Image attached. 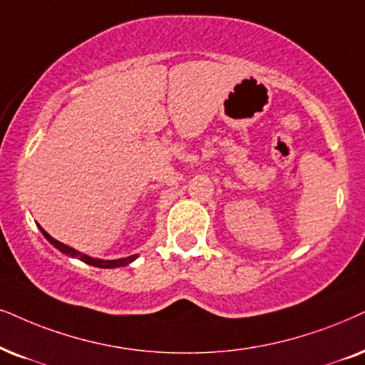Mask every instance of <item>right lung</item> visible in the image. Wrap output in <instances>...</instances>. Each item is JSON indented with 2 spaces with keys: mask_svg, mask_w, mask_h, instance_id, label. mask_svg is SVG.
Segmentation results:
<instances>
[{
  "mask_svg": "<svg viewBox=\"0 0 365 365\" xmlns=\"http://www.w3.org/2000/svg\"><path fill=\"white\" fill-rule=\"evenodd\" d=\"M40 230H41V233H43L45 238L48 240L50 243L55 246V248H58L61 253L68 255V257H75V258L82 259V262L92 264V267H98V268H119V267H127V264H129L130 262H134V259L137 258V255H132V257L120 258V259H96V258H90V257H87V255H83V253L77 252V250H73L72 246H67V245L61 243V241L51 238V236H50L48 233H46V231H45L43 228H40Z\"/></svg>",
  "mask_w": 365,
  "mask_h": 365,
  "instance_id": "1",
  "label": "right lung"
}]
</instances>
